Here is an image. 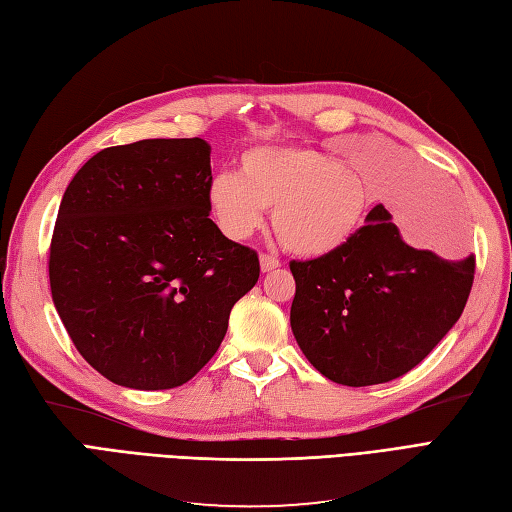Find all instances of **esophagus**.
Listing matches in <instances>:
<instances>
[{"mask_svg":"<svg viewBox=\"0 0 512 512\" xmlns=\"http://www.w3.org/2000/svg\"><path fill=\"white\" fill-rule=\"evenodd\" d=\"M259 266H261V272H270V270H277L281 266V261L272 255H261Z\"/></svg>","mask_w":512,"mask_h":512,"instance_id":"obj_1","label":"esophagus"}]
</instances>
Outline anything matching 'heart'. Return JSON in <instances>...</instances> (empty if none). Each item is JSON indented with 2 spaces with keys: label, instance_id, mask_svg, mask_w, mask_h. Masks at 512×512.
<instances>
[{
  "label": "heart",
  "instance_id": "1",
  "mask_svg": "<svg viewBox=\"0 0 512 512\" xmlns=\"http://www.w3.org/2000/svg\"><path fill=\"white\" fill-rule=\"evenodd\" d=\"M207 207L229 240H246L272 209L285 251L327 257L360 235L373 211L364 178L334 152L268 144L246 150L240 174L220 172L207 185Z\"/></svg>",
  "mask_w": 512,
  "mask_h": 512
}]
</instances>
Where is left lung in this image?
<instances>
[{"mask_svg": "<svg viewBox=\"0 0 512 512\" xmlns=\"http://www.w3.org/2000/svg\"><path fill=\"white\" fill-rule=\"evenodd\" d=\"M292 334L318 373L342 386L397 379L425 360L465 310L475 257L410 246L384 205L340 253L290 261Z\"/></svg>", "mask_w": 512, "mask_h": 512, "instance_id": "left-lung-1", "label": "left lung"}]
</instances>
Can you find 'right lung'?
<instances>
[{
    "label": "right lung",
    "mask_w": 512,
    "mask_h": 512,
    "mask_svg": "<svg viewBox=\"0 0 512 512\" xmlns=\"http://www.w3.org/2000/svg\"><path fill=\"white\" fill-rule=\"evenodd\" d=\"M205 139L104 148L67 185L50 244L52 301L71 342L117 386L189 382L227 334L259 257L209 218Z\"/></svg>",
    "instance_id": "1"
}]
</instances>
